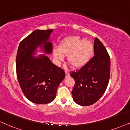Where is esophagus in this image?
Masks as SVG:
<instances>
[{"label": "esophagus", "instance_id": "1", "mask_svg": "<svg viewBox=\"0 0 130 130\" xmlns=\"http://www.w3.org/2000/svg\"><path fill=\"white\" fill-rule=\"evenodd\" d=\"M69 76H70V73H69L68 71L66 70H65V77H68Z\"/></svg>", "mask_w": 130, "mask_h": 130}]
</instances>
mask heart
<instances>
[{
  "mask_svg": "<svg viewBox=\"0 0 130 130\" xmlns=\"http://www.w3.org/2000/svg\"><path fill=\"white\" fill-rule=\"evenodd\" d=\"M93 52V44L78 36L67 37L62 41L59 48L54 50V56L57 60H62L63 55H68L67 60L74 68H80L91 58Z\"/></svg>",
  "mask_w": 130,
  "mask_h": 130,
  "instance_id": "b5f03b06",
  "label": "heart"
}]
</instances>
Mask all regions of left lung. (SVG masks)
I'll return each mask as SVG.
<instances>
[{
	"label": "left lung",
	"mask_w": 130,
	"mask_h": 130,
	"mask_svg": "<svg viewBox=\"0 0 130 130\" xmlns=\"http://www.w3.org/2000/svg\"><path fill=\"white\" fill-rule=\"evenodd\" d=\"M94 56L70 75L75 80L72 95L74 101L82 106L94 104L103 96L109 84L110 58L106 47L97 38L94 40Z\"/></svg>",
	"instance_id": "obj_1"
}]
</instances>
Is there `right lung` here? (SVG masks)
Masks as SVG:
<instances>
[{"instance_id": "right-lung-1", "label": "right lung", "mask_w": 130, "mask_h": 130, "mask_svg": "<svg viewBox=\"0 0 130 130\" xmlns=\"http://www.w3.org/2000/svg\"><path fill=\"white\" fill-rule=\"evenodd\" d=\"M53 29L35 30L19 44L16 57V73L24 95L32 103L48 104L56 96L57 89L65 78L64 70L51 62L48 57H34L38 45H44L45 53L52 52V44L48 41Z\"/></svg>"}]
</instances>
